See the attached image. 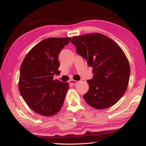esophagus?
<instances>
[{
  "mask_svg": "<svg viewBox=\"0 0 146 146\" xmlns=\"http://www.w3.org/2000/svg\"><path fill=\"white\" fill-rule=\"evenodd\" d=\"M69 82H70V84H72V85H76V84L78 83L77 81L74 80H70V81H69Z\"/></svg>",
  "mask_w": 146,
  "mask_h": 146,
  "instance_id": "1",
  "label": "esophagus"
}]
</instances>
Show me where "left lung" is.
Returning a JSON list of instances; mask_svg holds the SVG:
<instances>
[{
  "label": "left lung",
  "instance_id": "obj_1",
  "mask_svg": "<svg viewBox=\"0 0 146 146\" xmlns=\"http://www.w3.org/2000/svg\"><path fill=\"white\" fill-rule=\"evenodd\" d=\"M76 52L92 67L89 90L83 98L88 104L102 110L115 104L127 90L130 67L122 49L112 39L95 33L73 36Z\"/></svg>",
  "mask_w": 146,
  "mask_h": 146
}]
</instances>
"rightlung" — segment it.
Instances as JSON below:
<instances>
[{"label":"right lung","instance_id":"obj_1","mask_svg":"<svg viewBox=\"0 0 146 146\" xmlns=\"http://www.w3.org/2000/svg\"><path fill=\"white\" fill-rule=\"evenodd\" d=\"M70 40L71 37L44 39L29 51L21 64L20 93L39 115L53 116L63 105L69 84L53 80V76L60 73L58 55Z\"/></svg>","mask_w":146,"mask_h":146}]
</instances>
